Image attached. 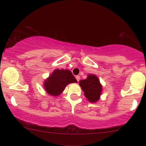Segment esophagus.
<instances>
[{"mask_svg": "<svg viewBox=\"0 0 146 146\" xmlns=\"http://www.w3.org/2000/svg\"><path fill=\"white\" fill-rule=\"evenodd\" d=\"M75 78H76L77 81H78V82L80 81V75H76V76H75Z\"/></svg>", "mask_w": 146, "mask_h": 146, "instance_id": "1", "label": "esophagus"}]
</instances>
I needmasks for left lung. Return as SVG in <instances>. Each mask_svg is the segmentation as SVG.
I'll return each instance as SVG.
<instances>
[{
	"label": "left lung",
	"instance_id": "8db88e82",
	"mask_svg": "<svg viewBox=\"0 0 146 146\" xmlns=\"http://www.w3.org/2000/svg\"><path fill=\"white\" fill-rule=\"evenodd\" d=\"M80 86L82 88L85 97L90 102H96L100 98L102 86L98 77L89 75L86 80L80 81Z\"/></svg>",
	"mask_w": 146,
	"mask_h": 146
}]
</instances>
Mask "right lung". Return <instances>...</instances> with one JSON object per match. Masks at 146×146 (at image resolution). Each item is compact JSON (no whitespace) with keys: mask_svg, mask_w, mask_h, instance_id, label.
Returning a JSON list of instances; mask_svg holds the SVG:
<instances>
[{"mask_svg":"<svg viewBox=\"0 0 146 146\" xmlns=\"http://www.w3.org/2000/svg\"><path fill=\"white\" fill-rule=\"evenodd\" d=\"M76 83L77 80L69 70L56 69L44 82V88L48 94L59 95L70 83Z\"/></svg>","mask_w":146,"mask_h":146,"instance_id":"right-lung-1","label":"right lung"}]
</instances>
